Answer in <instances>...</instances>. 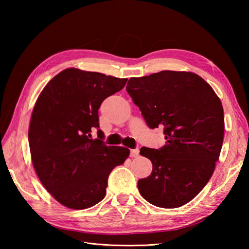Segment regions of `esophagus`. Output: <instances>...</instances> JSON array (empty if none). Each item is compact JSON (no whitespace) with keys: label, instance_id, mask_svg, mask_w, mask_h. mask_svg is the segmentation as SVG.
Instances as JSON below:
<instances>
[{"label":"esophagus","instance_id":"1","mask_svg":"<svg viewBox=\"0 0 249 249\" xmlns=\"http://www.w3.org/2000/svg\"><path fill=\"white\" fill-rule=\"evenodd\" d=\"M139 156V149L135 148V149H131V157L132 158H136Z\"/></svg>","mask_w":249,"mask_h":249}]
</instances>
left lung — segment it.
Here are the masks:
<instances>
[{
    "instance_id": "1",
    "label": "left lung",
    "mask_w": 249,
    "mask_h": 249,
    "mask_svg": "<svg viewBox=\"0 0 249 249\" xmlns=\"http://www.w3.org/2000/svg\"><path fill=\"white\" fill-rule=\"evenodd\" d=\"M125 88L147 125L163 127L166 140L159 149L141 147L153 171L138 180L139 192L156 207H182L207 185L219 159L224 135L219 97L190 71L131 78Z\"/></svg>"
}]
</instances>
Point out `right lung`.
<instances>
[{
    "label": "right lung",
    "mask_w": 249,
    "mask_h": 249,
    "mask_svg": "<svg viewBox=\"0 0 249 249\" xmlns=\"http://www.w3.org/2000/svg\"><path fill=\"white\" fill-rule=\"evenodd\" d=\"M127 79L66 69L43 88L32 112L29 145L43 187L66 208L84 210L106 195L110 172L130 150L104 143L99 109ZM96 129L99 139L92 140Z\"/></svg>",
    "instance_id": "1"
}]
</instances>
